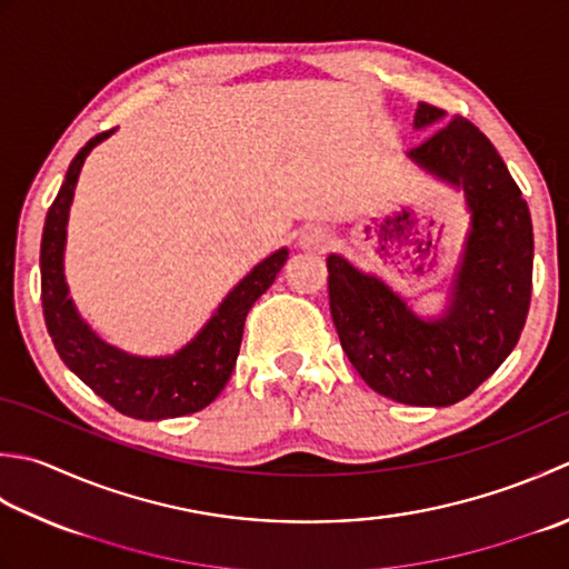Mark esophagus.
Instances as JSON below:
<instances>
[{"mask_svg": "<svg viewBox=\"0 0 569 569\" xmlns=\"http://www.w3.org/2000/svg\"><path fill=\"white\" fill-rule=\"evenodd\" d=\"M332 243V233L322 227H306L298 233V247L306 251H328Z\"/></svg>", "mask_w": 569, "mask_h": 569, "instance_id": "34e87169", "label": "esophagus"}]
</instances>
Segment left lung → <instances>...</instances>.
Returning a JSON list of instances; mask_svg holds the SVG:
<instances>
[{
	"label": "left lung",
	"mask_w": 569,
	"mask_h": 569,
	"mask_svg": "<svg viewBox=\"0 0 569 569\" xmlns=\"http://www.w3.org/2000/svg\"><path fill=\"white\" fill-rule=\"evenodd\" d=\"M419 103L415 128H433L409 160L456 189L471 211L449 306L421 318L382 278L328 256L330 313L365 385L415 407L469 397L513 352L532 293V221L506 162L461 116ZM440 128L437 129L436 126Z\"/></svg>",
	"instance_id": "8db88e82"
}]
</instances>
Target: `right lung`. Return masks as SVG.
<instances>
[{
  "label": "right lung",
  "mask_w": 569,
  "mask_h": 569,
  "mask_svg": "<svg viewBox=\"0 0 569 569\" xmlns=\"http://www.w3.org/2000/svg\"><path fill=\"white\" fill-rule=\"evenodd\" d=\"M108 136H113V130L100 132L78 150L59 194L49 207L39 259L43 320H47L53 348L66 367L120 415L144 421L194 415L214 402L221 389L227 387L239 358L243 322H247L251 306L283 269L288 249H278L269 259L253 266V271L241 278L221 300L207 326L172 355L142 358V355L126 352L100 340L91 326L78 316L69 296L63 276V249L78 174H81L88 152Z\"/></svg>",
  "instance_id": "right-lung-1"
}]
</instances>
